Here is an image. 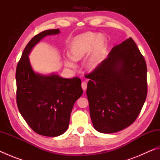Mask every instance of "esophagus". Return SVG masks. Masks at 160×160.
Instances as JSON below:
<instances>
[{"label":"esophagus","instance_id":"1","mask_svg":"<svg viewBox=\"0 0 160 160\" xmlns=\"http://www.w3.org/2000/svg\"><path fill=\"white\" fill-rule=\"evenodd\" d=\"M81 85H82V88L84 91H85L87 90V82H82V84H81Z\"/></svg>","mask_w":160,"mask_h":160}]
</instances>
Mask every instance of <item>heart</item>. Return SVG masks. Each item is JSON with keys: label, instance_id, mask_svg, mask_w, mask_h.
I'll return each mask as SVG.
<instances>
[{"label": "heart", "instance_id": "b5f03b06", "mask_svg": "<svg viewBox=\"0 0 160 160\" xmlns=\"http://www.w3.org/2000/svg\"><path fill=\"white\" fill-rule=\"evenodd\" d=\"M106 39L99 34L87 32L75 37L70 47V53L72 58L65 59V65L70 68H75V61H81L92 53L86 61L87 68L92 70L97 68L102 60Z\"/></svg>", "mask_w": 160, "mask_h": 160}]
</instances>
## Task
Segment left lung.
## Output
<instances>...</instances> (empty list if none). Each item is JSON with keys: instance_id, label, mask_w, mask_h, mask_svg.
<instances>
[{"instance_id": "left-lung-1", "label": "left lung", "mask_w": 160, "mask_h": 160, "mask_svg": "<svg viewBox=\"0 0 160 160\" xmlns=\"http://www.w3.org/2000/svg\"><path fill=\"white\" fill-rule=\"evenodd\" d=\"M88 79L86 93L94 128L113 133L131 125L148 94L146 62L132 38L113 47Z\"/></svg>"}]
</instances>
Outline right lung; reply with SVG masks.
Instances as JSON below:
<instances>
[{
    "instance_id": "add662e5",
    "label": "right lung",
    "mask_w": 160,
    "mask_h": 160,
    "mask_svg": "<svg viewBox=\"0 0 160 160\" xmlns=\"http://www.w3.org/2000/svg\"><path fill=\"white\" fill-rule=\"evenodd\" d=\"M59 32L58 29H48L35 35L27 44L16 68V101L20 113L35 132L48 137L66 131L74 103L82 94L79 78L35 73L29 63L28 55L32 48L44 37Z\"/></svg>"
}]
</instances>
